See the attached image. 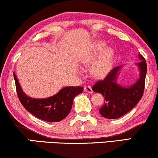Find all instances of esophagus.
Listing matches in <instances>:
<instances>
[{
	"label": "esophagus",
	"instance_id": "34e87169",
	"mask_svg": "<svg viewBox=\"0 0 158 158\" xmlns=\"http://www.w3.org/2000/svg\"><path fill=\"white\" fill-rule=\"evenodd\" d=\"M84 90H85V92L88 93V94H93L92 88L90 87V86H85V87L84 88Z\"/></svg>",
	"mask_w": 158,
	"mask_h": 158
}]
</instances>
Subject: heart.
<instances>
[{
	"instance_id": "obj_1",
	"label": "heart",
	"mask_w": 158,
	"mask_h": 158,
	"mask_svg": "<svg viewBox=\"0 0 158 158\" xmlns=\"http://www.w3.org/2000/svg\"><path fill=\"white\" fill-rule=\"evenodd\" d=\"M106 47L103 42H99L94 47L93 53L85 60V63L89 64L95 60L96 56L104 49ZM114 57V52L111 49H105L99 56L98 59L93 66V73L96 77H103L109 72L112 65Z\"/></svg>"
}]
</instances>
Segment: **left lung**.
<instances>
[{"label": "left lung", "instance_id": "8db88e82", "mask_svg": "<svg viewBox=\"0 0 158 158\" xmlns=\"http://www.w3.org/2000/svg\"><path fill=\"white\" fill-rule=\"evenodd\" d=\"M141 61L137 63L139 69V78L130 87H123L116 83L122 66L111 70L104 80L94 84L92 89L104 96V103L99 110L103 117L114 119L131 111L143 96L147 74V64L142 55H139Z\"/></svg>", "mask_w": 158, "mask_h": 158}]
</instances>
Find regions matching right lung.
I'll use <instances>...</instances> for the list:
<instances>
[{
  "mask_svg": "<svg viewBox=\"0 0 158 158\" xmlns=\"http://www.w3.org/2000/svg\"><path fill=\"white\" fill-rule=\"evenodd\" d=\"M14 77L17 94L23 106L34 116L48 122H58L64 119L72 109L73 99L83 90V88L80 86H68L49 98H33L23 92L14 73Z\"/></svg>",
  "mask_w": 158,
  "mask_h": 158,
  "instance_id": "1",
  "label": "right lung"
}]
</instances>
